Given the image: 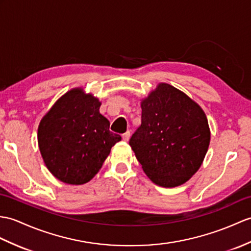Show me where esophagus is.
<instances>
[{
	"label": "esophagus",
	"mask_w": 251,
	"mask_h": 251,
	"mask_svg": "<svg viewBox=\"0 0 251 251\" xmlns=\"http://www.w3.org/2000/svg\"><path fill=\"white\" fill-rule=\"evenodd\" d=\"M122 138H123V140L125 142H127L128 140H129V138H130V131H126L125 133H123V135H122Z\"/></svg>",
	"instance_id": "obj_1"
}]
</instances>
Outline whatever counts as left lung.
Here are the masks:
<instances>
[{
  "label": "left lung",
  "instance_id": "left-lung-1",
  "mask_svg": "<svg viewBox=\"0 0 251 251\" xmlns=\"http://www.w3.org/2000/svg\"><path fill=\"white\" fill-rule=\"evenodd\" d=\"M141 126L129 145L156 185H183L199 170L211 141L207 118L195 100L168 83L141 99Z\"/></svg>",
  "mask_w": 251,
  "mask_h": 251
}]
</instances>
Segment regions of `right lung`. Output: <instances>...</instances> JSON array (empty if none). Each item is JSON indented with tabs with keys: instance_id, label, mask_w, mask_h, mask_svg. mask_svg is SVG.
<instances>
[{
	"instance_id": "add662e5",
	"label": "right lung",
	"mask_w": 251,
	"mask_h": 251,
	"mask_svg": "<svg viewBox=\"0 0 251 251\" xmlns=\"http://www.w3.org/2000/svg\"><path fill=\"white\" fill-rule=\"evenodd\" d=\"M101 102L82 87L66 92L40 120L37 140L47 169L61 182L83 185L122 140L99 112Z\"/></svg>"
}]
</instances>
